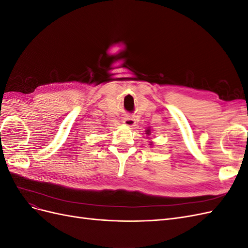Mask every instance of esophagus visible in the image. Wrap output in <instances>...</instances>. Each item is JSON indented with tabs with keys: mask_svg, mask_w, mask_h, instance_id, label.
<instances>
[{
	"mask_svg": "<svg viewBox=\"0 0 248 248\" xmlns=\"http://www.w3.org/2000/svg\"><path fill=\"white\" fill-rule=\"evenodd\" d=\"M136 123H137L136 120H134V119L131 118V117H126V118L123 119V124L126 125V126L132 127V126L136 125Z\"/></svg>",
	"mask_w": 248,
	"mask_h": 248,
	"instance_id": "1",
	"label": "esophagus"
}]
</instances>
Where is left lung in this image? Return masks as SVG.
Returning <instances> with one entry per match:
<instances>
[{"label": "left lung", "instance_id": "obj_1", "mask_svg": "<svg viewBox=\"0 0 248 248\" xmlns=\"http://www.w3.org/2000/svg\"><path fill=\"white\" fill-rule=\"evenodd\" d=\"M146 132H147V134H150V133H151V131H150V129H147V130H146Z\"/></svg>", "mask_w": 248, "mask_h": 248}]
</instances>
